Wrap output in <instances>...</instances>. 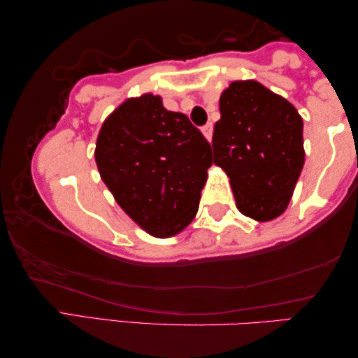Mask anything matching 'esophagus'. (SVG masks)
Wrapping results in <instances>:
<instances>
[{
	"mask_svg": "<svg viewBox=\"0 0 358 358\" xmlns=\"http://www.w3.org/2000/svg\"><path fill=\"white\" fill-rule=\"evenodd\" d=\"M203 134H204V138H206L209 143L210 141H213V131H214V128H213V124H208V125H204L203 127Z\"/></svg>",
	"mask_w": 358,
	"mask_h": 358,
	"instance_id": "esophagus-1",
	"label": "esophagus"
}]
</instances>
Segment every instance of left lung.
Instances as JSON below:
<instances>
[{
    "label": "left lung",
    "instance_id": "left-lung-1",
    "mask_svg": "<svg viewBox=\"0 0 358 358\" xmlns=\"http://www.w3.org/2000/svg\"><path fill=\"white\" fill-rule=\"evenodd\" d=\"M219 109L214 165L230 178L236 208L257 222L279 217L304 165L301 115L257 80H233L222 92Z\"/></svg>",
    "mask_w": 358,
    "mask_h": 358
}]
</instances>
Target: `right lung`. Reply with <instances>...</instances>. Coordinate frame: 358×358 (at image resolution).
Here are the masks:
<instances>
[{
    "label": "right lung",
    "instance_id": "obj_1",
    "mask_svg": "<svg viewBox=\"0 0 358 358\" xmlns=\"http://www.w3.org/2000/svg\"><path fill=\"white\" fill-rule=\"evenodd\" d=\"M95 162L128 217L152 236L171 238L195 219L213 157L189 117L144 93L103 122Z\"/></svg>",
    "mask_w": 358,
    "mask_h": 358
}]
</instances>
